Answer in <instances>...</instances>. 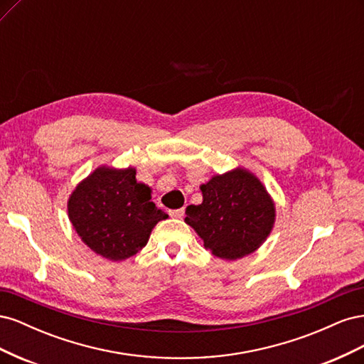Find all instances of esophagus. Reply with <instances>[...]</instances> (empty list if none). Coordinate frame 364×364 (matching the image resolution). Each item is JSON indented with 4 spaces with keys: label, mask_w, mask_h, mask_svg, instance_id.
Instances as JSON below:
<instances>
[{
    "label": "esophagus",
    "mask_w": 364,
    "mask_h": 364,
    "mask_svg": "<svg viewBox=\"0 0 364 364\" xmlns=\"http://www.w3.org/2000/svg\"><path fill=\"white\" fill-rule=\"evenodd\" d=\"M168 214L174 218H182L183 214H185V209L181 208V209H171V211H168Z\"/></svg>",
    "instance_id": "esophagus-1"
}]
</instances>
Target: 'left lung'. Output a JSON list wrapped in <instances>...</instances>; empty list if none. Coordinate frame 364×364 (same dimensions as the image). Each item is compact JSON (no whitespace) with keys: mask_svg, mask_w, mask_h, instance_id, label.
I'll return each mask as SVG.
<instances>
[{"mask_svg":"<svg viewBox=\"0 0 364 364\" xmlns=\"http://www.w3.org/2000/svg\"><path fill=\"white\" fill-rule=\"evenodd\" d=\"M203 202L186 208L190 225L213 255L235 261L255 252L270 235L277 208L252 171L237 167L200 185Z\"/></svg>","mask_w":364,"mask_h":364,"instance_id":"1","label":"left lung"}]
</instances>
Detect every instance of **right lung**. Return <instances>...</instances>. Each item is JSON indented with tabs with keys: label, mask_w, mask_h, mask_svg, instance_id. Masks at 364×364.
<instances>
[{
	"label": "right lung",
	"mask_w": 364,
	"mask_h": 364,
	"mask_svg": "<svg viewBox=\"0 0 364 364\" xmlns=\"http://www.w3.org/2000/svg\"><path fill=\"white\" fill-rule=\"evenodd\" d=\"M151 188L136 181V168L102 165L77 183L68 218L97 255L124 261L147 245L153 228L168 215L151 200Z\"/></svg>",
	"instance_id": "right-lung-1"
}]
</instances>
